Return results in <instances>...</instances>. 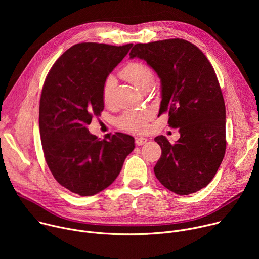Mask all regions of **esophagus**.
<instances>
[{
  "mask_svg": "<svg viewBox=\"0 0 259 259\" xmlns=\"http://www.w3.org/2000/svg\"><path fill=\"white\" fill-rule=\"evenodd\" d=\"M146 142H147V139L144 138V137H137V138L135 139V143H136V145H138V146L143 145V144L146 143Z\"/></svg>",
  "mask_w": 259,
  "mask_h": 259,
  "instance_id": "esophagus-1",
  "label": "esophagus"
}]
</instances>
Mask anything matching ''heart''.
I'll list each match as a JSON object with an SVG mask.
<instances>
[{
    "label": "heart",
    "instance_id": "obj_1",
    "mask_svg": "<svg viewBox=\"0 0 259 259\" xmlns=\"http://www.w3.org/2000/svg\"><path fill=\"white\" fill-rule=\"evenodd\" d=\"M121 75L124 79L140 90L152 87L155 82L152 69L144 63L137 61L129 62L123 68ZM115 87V77L108 76L105 79L102 87V100L104 104L109 105L112 103ZM150 118L151 113L147 112V110H127L117 119V125L123 130L133 133H141L145 131L147 121Z\"/></svg>",
    "mask_w": 259,
    "mask_h": 259
}]
</instances>
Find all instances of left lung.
I'll use <instances>...</instances> for the list:
<instances>
[{
    "label": "left lung",
    "mask_w": 259,
    "mask_h": 259,
    "mask_svg": "<svg viewBox=\"0 0 259 259\" xmlns=\"http://www.w3.org/2000/svg\"><path fill=\"white\" fill-rule=\"evenodd\" d=\"M130 58L146 61L161 80L159 116L178 128L174 143L163 136L155 141L162 156L154 171L169 191L186 196L208 186L226 153V105L213 66L194 44L169 39L136 44Z\"/></svg>",
    "instance_id": "8db88e82"
}]
</instances>
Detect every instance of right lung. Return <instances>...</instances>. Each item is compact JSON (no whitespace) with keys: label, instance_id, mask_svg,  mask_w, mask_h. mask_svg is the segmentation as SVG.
<instances>
[{"label":"right lung","instance_id":"add662e5","mask_svg":"<svg viewBox=\"0 0 259 259\" xmlns=\"http://www.w3.org/2000/svg\"><path fill=\"white\" fill-rule=\"evenodd\" d=\"M132 45H73L46 77L39 110L45 160L57 182L79 196H93L110 186L134 150L130 135L109 133L100 140L87 129L103 110L105 79Z\"/></svg>","mask_w":259,"mask_h":259}]
</instances>
